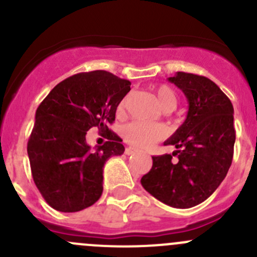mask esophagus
Instances as JSON below:
<instances>
[{"instance_id":"1","label":"esophagus","mask_w":257,"mask_h":257,"mask_svg":"<svg viewBox=\"0 0 257 257\" xmlns=\"http://www.w3.org/2000/svg\"><path fill=\"white\" fill-rule=\"evenodd\" d=\"M136 153H138V149H136V148H132V147L125 148V154H126V155L136 154Z\"/></svg>"}]
</instances>
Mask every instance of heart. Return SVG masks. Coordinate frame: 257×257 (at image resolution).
I'll list each match as a JSON object with an SVG mask.
<instances>
[{"label": "heart", "instance_id": "1", "mask_svg": "<svg viewBox=\"0 0 257 257\" xmlns=\"http://www.w3.org/2000/svg\"><path fill=\"white\" fill-rule=\"evenodd\" d=\"M155 95H157L158 103L164 112H173L177 108L178 98L172 88L167 87V85H160V87L155 88ZM126 103H128V97H124L116 108L118 114L124 113ZM121 136L128 144L136 148H141V149H147L164 138L165 132L158 124L134 120L123 126Z\"/></svg>", "mask_w": 257, "mask_h": 257}]
</instances>
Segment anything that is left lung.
I'll use <instances>...</instances> for the list:
<instances>
[{"label": "left lung", "instance_id": "obj_1", "mask_svg": "<svg viewBox=\"0 0 257 257\" xmlns=\"http://www.w3.org/2000/svg\"><path fill=\"white\" fill-rule=\"evenodd\" d=\"M168 80L185 94L188 114L177 132L164 142L177 150L153 157L152 169L141 183L162 203L188 209L206 200L229 172L235 144L234 107L206 77L177 72ZM175 155L177 160L173 161Z\"/></svg>", "mask_w": 257, "mask_h": 257}]
</instances>
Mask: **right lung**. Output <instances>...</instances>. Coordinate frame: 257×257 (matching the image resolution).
<instances>
[{
  "mask_svg": "<svg viewBox=\"0 0 257 257\" xmlns=\"http://www.w3.org/2000/svg\"><path fill=\"white\" fill-rule=\"evenodd\" d=\"M129 90V80L93 71L62 80L38 105L27 153L33 181L49 206L76 212L100 198L105 162L124 153L107 124ZM93 126L110 132L108 142L95 151L85 141Z\"/></svg>",
  "mask_w": 257,
  "mask_h": 257,
  "instance_id": "add662e5",
  "label": "right lung"
}]
</instances>
